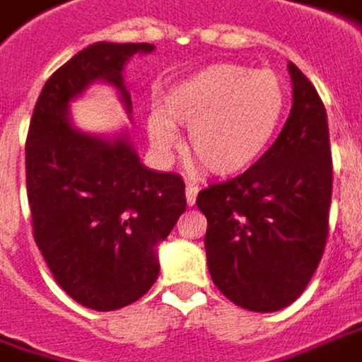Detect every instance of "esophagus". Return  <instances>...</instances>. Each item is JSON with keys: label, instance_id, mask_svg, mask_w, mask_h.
I'll return each instance as SVG.
<instances>
[{"label": "esophagus", "instance_id": "esophagus-1", "mask_svg": "<svg viewBox=\"0 0 362 362\" xmlns=\"http://www.w3.org/2000/svg\"><path fill=\"white\" fill-rule=\"evenodd\" d=\"M198 186L196 184H188L186 186V202H188V206H194L196 204V196H198Z\"/></svg>", "mask_w": 362, "mask_h": 362}]
</instances>
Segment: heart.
Wrapping results in <instances>:
<instances>
[{"mask_svg":"<svg viewBox=\"0 0 362 362\" xmlns=\"http://www.w3.org/2000/svg\"><path fill=\"white\" fill-rule=\"evenodd\" d=\"M286 110V83L272 69L220 62L196 69L156 98L148 138L160 154L188 128L186 152L210 174L240 176L264 156Z\"/></svg>","mask_w":362,"mask_h":362,"instance_id":"1","label":"heart"}]
</instances>
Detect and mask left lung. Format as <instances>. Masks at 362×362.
<instances>
[{
  "label": "left lung",
  "instance_id": "obj_1",
  "mask_svg": "<svg viewBox=\"0 0 362 362\" xmlns=\"http://www.w3.org/2000/svg\"><path fill=\"white\" fill-rule=\"evenodd\" d=\"M293 107L264 156L228 182L198 192L208 220V270L234 305L274 313L313 279L329 236L332 194L329 122L305 74L288 64Z\"/></svg>",
  "mask_w": 362,
  "mask_h": 362
}]
</instances>
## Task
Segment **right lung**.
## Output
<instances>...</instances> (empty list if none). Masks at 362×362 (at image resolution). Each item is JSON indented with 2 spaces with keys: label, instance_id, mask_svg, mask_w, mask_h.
I'll return each mask as SVG.
<instances>
[{
  "label": "right lung",
  "instance_id": "right-lung-1",
  "mask_svg": "<svg viewBox=\"0 0 362 362\" xmlns=\"http://www.w3.org/2000/svg\"><path fill=\"white\" fill-rule=\"evenodd\" d=\"M152 44L98 42L56 69L33 107L25 186L33 238L56 282L86 308L132 305L156 282V246L186 210L184 180L140 162L128 136L80 132L69 102L94 81L112 83L130 112L124 66Z\"/></svg>",
  "mask_w": 362,
  "mask_h": 362
}]
</instances>
